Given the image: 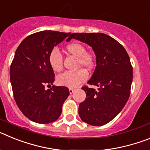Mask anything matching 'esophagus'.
I'll list each match as a JSON object with an SVG mask.
<instances>
[{
    "label": "esophagus",
    "instance_id": "1",
    "mask_svg": "<svg viewBox=\"0 0 150 150\" xmlns=\"http://www.w3.org/2000/svg\"><path fill=\"white\" fill-rule=\"evenodd\" d=\"M74 91H75V89H74V88H69V92H70V94H71V95H72Z\"/></svg>",
    "mask_w": 150,
    "mask_h": 150
}]
</instances>
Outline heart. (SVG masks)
I'll use <instances>...</instances> for the list:
<instances>
[{
	"label": "heart",
	"mask_w": 150,
	"mask_h": 150,
	"mask_svg": "<svg viewBox=\"0 0 150 150\" xmlns=\"http://www.w3.org/2000/svg\"><path fill=\"white\" fill-rule=\"evenodd\" d=\"M66 50L69 53L78 58L79 65L87 68L92 67L94 64L93 58L90 54L86 53V49L82 43L74 42L68 44ZM49 64L51 68L55 72H59L63 68V59L60 51L55 47L50 51L48 57ZM88 77L87 71L84 69H80L76 71H66L57 77V83L62 86L68 88H76L86 81Z\"/></svg>",
	"instance_id": "b5f03b06"
}]
</instances>
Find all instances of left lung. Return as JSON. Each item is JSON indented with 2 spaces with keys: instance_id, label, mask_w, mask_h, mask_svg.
Wrapping results in <instances>:
<instances>
[{
  "instance_id": "obj_1",
  "label": "left lung",
  "mask_w": 150,
  "mask_h": 150,
  "mask_svg": "<svg viewBox=\"0 0 150 150\" xmlns=\"http://www.w3.org/2000/svg\"><path fill=\"white\" fill-rule=\"evenodd\" d=\"M71 38L91 46L96 67L84 86L86 100L79 106V116L84 122L100 126L117 116L127 103L133 78V69L126 50L110 36L102 33H73Z\"/></svg>"
}]
</instances>
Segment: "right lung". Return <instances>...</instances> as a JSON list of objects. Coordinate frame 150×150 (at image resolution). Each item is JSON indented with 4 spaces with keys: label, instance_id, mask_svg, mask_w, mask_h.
<instances>
[{
    "label": "right lung",
    "instance_id": "obj_1",
    "mask_svg": "<svg viewBox=\"0 0 150 150\" xmlns=\"http://www.w3.org/2000/svg\"><path fill=\"white\" fill-rule=\"evenodd\" d=\"M71 36V33L42 30L24 39L16 51L10 70L13 95L22 113L34 122H53L62 113L70 92L65 86H52L46 90V85L55 81L48 57L54 46L67 36L66 41H70Z\"/></svg>",
    "mask_w": 150,
    "mask_h": 150
}]
</instances>
